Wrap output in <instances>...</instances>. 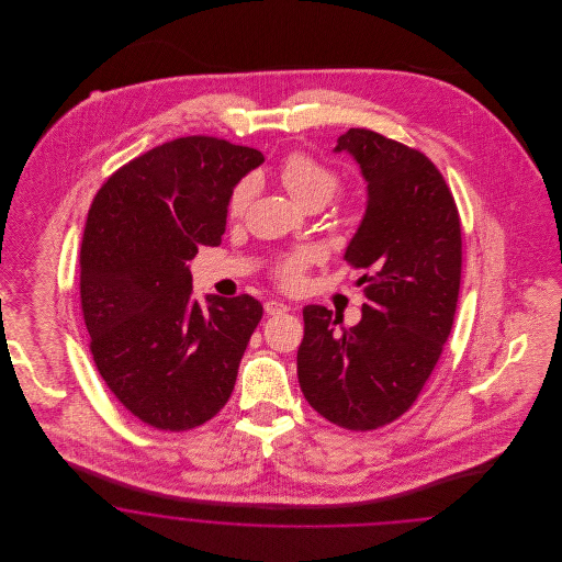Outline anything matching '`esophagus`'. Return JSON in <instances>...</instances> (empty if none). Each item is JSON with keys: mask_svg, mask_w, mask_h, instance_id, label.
<instances>
[{"mask_svg": "<svg viewBox=\"0 0 562 562\" xmlns=\"http://www.w3.org/2000/svg\"><path fill=\"white\" fill-rule=\"evenodd\" d=\"M266 312H268L269 316H280V314H286L289 307L284 303H280V301H268L266 303Z\"/></svg>", "mask_w": 562, "mask_h": 562, "instance_id": "obj_1", "label": "esophagus"}]
</instances>
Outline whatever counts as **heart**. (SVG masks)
<instances>
[{"label": "heart", "instance_id": "1", "mask_svg": "<svg viewBox=\"0 0 562 562\" xmlns=\"http://www.w3.org/2000/svg\"><path fill=\"white\" fill-rule=\"evenodd\" d=\"M278 177L282 181V186L286 188V191L293 195L294 200L299 204H310V202H328L335 191L341 186V179L339 175L322 164V161L314 160L312 156L307 154H301V151H294L289 154L282 164H280V170H278ZM250 198H252V183L248 179L240 181L232 195H229V204H227V211L232 216H241L246 213L248 204H250ZM322 259L321 248L316 246H303V248H296L293 252L284 255L276 268H273V276L276 280L282 284V286H289V289H296L303 278H305V271L316 266Z\"/></svg>", "mask_w": 562, "mask_h": 562}]
</instances>
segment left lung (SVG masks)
<instances>
[{"mask_svg":"<svg viewBox=\"0 0 562 562\" xmlns=\"http://www.w3.org/2000/svg\"><path fill=\"white\" fill-rule=\"evenodd\" d=\"M348 151L367 181V213L346 261L364 269L362 321L322 305L303 310L299 385L324 419L367 431L392 424L422 394L453 328L461 282V221L440 170L422 151L349 128Z\"/></svg>","mask_w":562,"mask_h":562,"instance_id":"obj_1","label":"left lung"}]
</instances>
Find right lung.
I'll return each mask as SVG.
<instances>
[{
  "label": "right lung",
  "instance_id": "add662e5",
  "mask_svg": "<svg viewBox=\"0 0 562 562\" xmlns=\"http://www.w3.org/2000/svg\"><path fill=\"white\" fill-rule=\"evenodd\" d=\"M263 154L214 136H183L124 164L99 189L80 250L90 351L136 419L183 431L229 401L263 305L240 294L191 299L188 261L218 246L227 204Z\"/></svg>",
  "mask_w": 562,
  "mask_h": 562
}]
</instances>
